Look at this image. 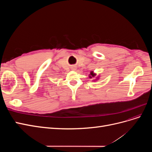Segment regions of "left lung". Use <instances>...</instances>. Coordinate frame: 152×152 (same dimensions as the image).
Listing matches in <instances>:
<instances>
[{
	"instance_id": "left-lung-1",
	"label": "left lung",
	"mask_w": 152,
	"mask_h": 152,
	"mask_svg": "<svg viewBox=\"0 0 152 152\" xmlns=\"http://www.w3.org/2000/svg\"><path fill=\"white\" fill-rule=\"evenodd\" d=\"M91 75H92V77H94V75H95V74H94L93 72H91ZM90 77H91V78H92V77H91V76H90Z\"/></svg>"
}]
</instances>
